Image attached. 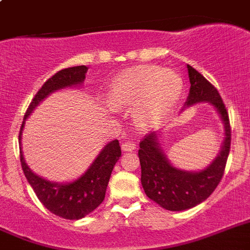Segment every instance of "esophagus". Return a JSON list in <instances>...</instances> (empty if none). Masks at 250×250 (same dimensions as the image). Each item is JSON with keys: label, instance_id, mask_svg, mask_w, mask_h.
Wrapping results in <instances>:
<instances>
[{"label": "esophagus", "instance_id": "1", "mask_svg": "<svg viewBox=\"0 0 250 250\" xmlns=\"http://www.w3.org/2000/svg\"><path fill=\"white\" fill-rule=\"evenodd\" d=\"M121 149H123L124 151H134L136 149V144L133 142H126L121 146Z\"/></svg>", "mask_w": 250, "mask_h": 250}]
</instances>
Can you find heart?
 I'll return each mask as SVG.
<instances>
[{"mask_svg": "<svg viewBox=\"0 0 250 250\" xmlns=\"http://www.w3.org/2000/svg\"><path fill=\"white\" fill-rule=\"evenodd\" d=\"M183 89L180 74L158 65L131 68L115 78L108 87L107 102L114 108H134L139 130L157 127L170 114Z\"/></svg>", "mask_w": 250, "mask_h": 250, "instance_id": "heart-1", "label": "heart"}]
</instances>
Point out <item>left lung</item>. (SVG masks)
<instances>
[{
    "label": "left lung",
    "mask_w": 250,
    "mask_h": 250,
    "mask_svg": "<svg viewBox=\"0 0 250 250\" xmlns=\"http://www.w3.org/2000/svg\"><path fill=\"white\" fill-rule=\"evenodd\" d=\"M187 70L191 87L185 108L201 102L210 104L224 125V140L214 161L198 170L181 169L170 163L162 146V131H153L140 142L138 155L142 167L143 188L151 201L169 211L195 208L215 191L224 176L231 142L229 116L217 89L188 64Z\"/></svg>",
    "instance_id": "left-lung-1"
}]
</instances>
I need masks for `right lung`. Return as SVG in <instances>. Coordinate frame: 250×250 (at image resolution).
<instances>
[{
	"label": "right lung",
	"instance_id": "obj_1",
	"mask_svg": "<svg viewBox=\"0 0 250 250\" xmlns=\"http://www.w3.org/2000/svg\"><path fill=\"white\" fill-rule=\"evenodd\" d=\"M88 68L86 65L65 68L59 70L52 78H49L38 91L27 108L23 123L21 125L19 143H20V161L23 174L27 182L33 187L35 195L50 212L68 220H80L91 214L102 204L110 181L111 172L121 157V148L117 140L107 143L87 170L78 178L69 182H53L42 176H38L30 169L21 148V138L25 126V120L33 111L52 93L64 88L82 86Z\"/></svg>",
	"mask_w": 250,
	"mask_h": 250
}]
</instances>
